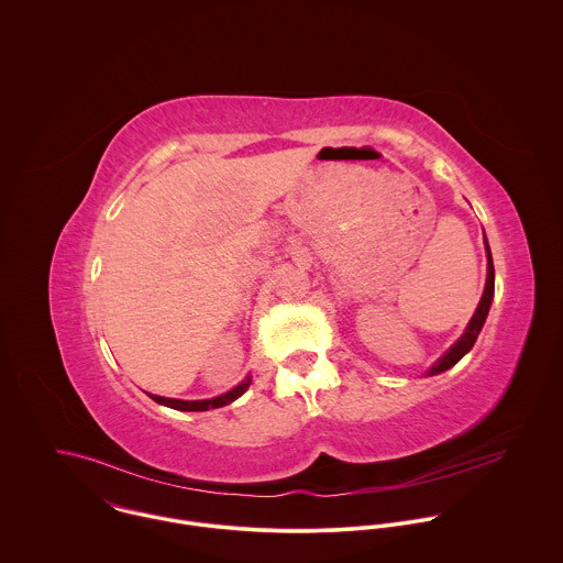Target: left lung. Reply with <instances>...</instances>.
<instances>
[{
  "instance_id": "8db88e82",
  "label": "left lung",
  "mask_w": 563,
  "mask_h": 563,
  "mask_svg": "<svg viewBox=\"0 0 563 563\" xmlns=\"http://www.w3.org/2000/svg\"><path fill=\"white\" fill-rule=\"evenodd\" d=\"M485 257H487V277H485V288H483L482 301L473 314V319L466 324L464 333L460 335V340L427 371V375H438V373H444L449 368H453L477 342V335L482 333L483 322L487 319V312H489V306H492V299H494V262H492V251H489V244L485 239Z\"/></svg>"
}]
</instances>
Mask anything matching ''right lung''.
Returning a JSON list of instances; mask_svg holds the SVG:
<instances>
[{
  "mask_svg": "<svg viewBox=\"0 0 563 563\" xmlns=\"http://www.w3.org/2000/svg\"><path fill=\"white\" fill-rule=\"evenodd\" d=\"M251 386V375H246L242 379L241 384L214 399H201V401H181V399H166V397H158V395H150L152 399L161 405H166L170 409H179V411H208V409H217V407H223V405H230L232 401H236L239 397H242Z\"/></svg>",
  "mask_w": 563,
  "mask_h": 563,
  "instance_id": "right-lung-1",
  "label": "right lung"
}]
</instances>
